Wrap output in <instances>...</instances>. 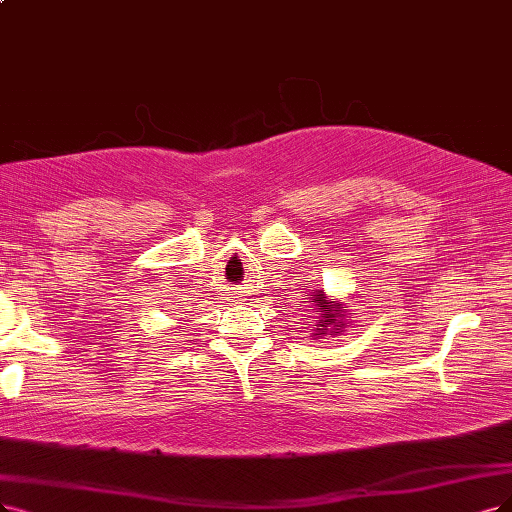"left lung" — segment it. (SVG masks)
I'll use <instances>...</instances> for the list:
<instances>
[{"label": "left lung", "instance_id": "1", "mask_svg": "<svg viewBox=\"0 0 512 512\" xmlns=\"http://www.w3.org/2000/svg\"><path fill=\"white\" fill-rule=\"evenodd\" d=\"M314 308L316 312L320 314V320L316 327V333L314 337H323V335H333V333H339L337 327H344V310H342V304H335V301H329L325 297L323 291H316L314 295Z\"/></svg>", "mask_w": 512, "mask_h": 512}]
</instances>
